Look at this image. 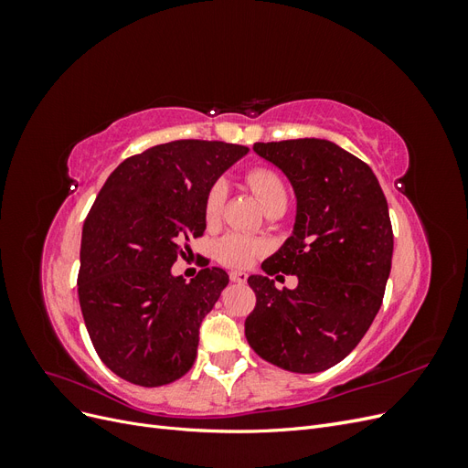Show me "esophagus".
Wrapping results in <instances>:
<instances>
[{"label": "esophagus", "instance_id": "1", "mask_svg": "<svg viewBox=\"0 0 468 468\" xmlns=\"http://www.w3.org/2000/svg\"><path fill=\"white\" fill-rule=\"evenodd\" d=\"M230 279H232L234 282H246V281H248V273H244V271H232V273H230Z\"/></svg>", "mask_w": 468, "mask_h": 468}]
</instances>
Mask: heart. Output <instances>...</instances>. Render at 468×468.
Returning a JSON list of instances; mask_svg holds the SVG:
<instances>
[{"mask_svg": "<svg viewBox=\"0 0 468 468\" xmlns=\"http://www.w3.org/2000/svg\"><path fill=\"white\" fill-rule=\"evenodd\" d=\"M248 186L251 187L253 193H256L261 207L277 199H287L285 186H282L281 177L273 174L271 169H253V172L248 176ZM224 199H226V183L217 181L215 186L210 187L205 201L207 222H215L220 217ZM261 251H263V244L258 242L256 238H250L244 234H229L217 244V258L222 263L232 265V267L250 265Z\"/></svg>", "mask_w": 468, "mask_h": 468, "instance_id": "b5f03b06", "label": "heart"}]
</instances>
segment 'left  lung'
Returning <instances> with one entry per match:
<instances>
[{"instance_id": "left-lung-1", "label": "left lung", "mask_w": 468, "mask_h": 468, "mask_svg": "<svg viewBox=\"0 0 468 468\" xmlns=\"http://www.w3.org/2000/svg\"><path fill=\"white\" fill-rule=\"evenodd\" d=\"M281 169L296 199L292 232L250 275L256 308L246 337L265 361L292 373H320L346 359L373 324L392 265L388 205L373 169L324 138L256 143ZM296 274V290L271 277Z\"/></svg>"}]
</instances>
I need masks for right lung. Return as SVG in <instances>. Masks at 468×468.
Here are the masks:
<instances>
[{
    "mask_svg": "<svg viewBox=\"0 0 468 468\" xmlns=\"http://www.w3.org/2000/svg\"><path fill=\"white\" fill-rule=\"evenodd\" d=\"M248 152L174 140L126 158L97 195L81 232L80 306L97 356L133 385H169L191 369L229 273L205 267L186 282L172 265L207 229L210 187Z\"/></svg>",
    "mask_w": 468,
    "mask_h": 468,
    "instance_id": "1",
    "label": "right lung"
}]
</instances>
